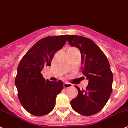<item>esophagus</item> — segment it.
Here are the masks:
<instances>
[{
    "mask_svg": "<svg viewBox=\"0 0 128 128\" xmlns=\"http://www.w3.org/2000/svg\"><path fill=\"white\" fill-rule=\"evenodd\" d=\"M72 86V85L71 84H69V83H65V84H64V88H66V89L70 88Z\"/></svg>",
    "mask_w": 128,
    "mask_h": 128,
    "instance_id": "obj_1",
    "label": "esophagus"
}]
</instances>
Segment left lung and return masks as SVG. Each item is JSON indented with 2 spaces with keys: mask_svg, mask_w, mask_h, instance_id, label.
<instances>
[{
  "mask_svg": "<svg viewBox=\"0 0 128 128\" xmlns=\"http://www.w3.org/2000/svg\"><path fill=\"white\" fill-rule=\"evenodd\" d=\"M70 46L78 48L81 55L82 74L89 80L86 89L78 90L70 101L72 108L83 116L100 112L106 105L112 92L113 76L106 55L91 39L76 35H68Z\"/></svg>",
  "mask_w": 128,
  "mask_h": 128,
  "instance_id": "1",
  "label": "left lung"
}]
</instances>
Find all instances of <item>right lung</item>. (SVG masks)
<instances>
[{"instance_id":"right-lung-1","label":"right lung","mask_w":128,"mask_h":128,"mask_svg":"<svg viewBox=\"0 0 128 128\" xmlns=\"http://www.w3.org/2000/svg\"><path fill=\"white\" fill-rule=\"evenodd\" d=\"M67 40V35L48 36L37 42L20 61L15 79L18 98L24 108L37 116L51 112L58 94L64 88L62 80H46L40 72L50 66L54 54Z\"/></svg>"}]
</instances>
